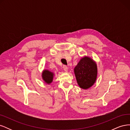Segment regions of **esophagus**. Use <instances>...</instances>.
<instances>
[{
    "mask_svg": "<svg viewBox=\"0 0 130 130\" xmlns=\"http://www.w3.org/2000/svg\"><path fill=\"white\" fill-rule=\"evenodd\" d=\"M63 70H64L66 72H68V68L66 66H63Z\"/></svg>",
    "mask_w": 130,
    "mask_h": 130,
    "instance_id": "1",
    "label": "esophagus"
}]
</instances>
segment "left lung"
I'll list each match as a JSON object with an SVG mask.
<instances>
[{"label": "left lung", "mask_w": 130, "mask_h": 130, "mask_svg": "<svg viewBox=\"0 0 130 130\" xmlns=\"http://www.w3.org/2000/svg\"><path fill=\"white\" fill-rule=\"evenodd\" d=\"M74 70L77 83L81 88L87 89L95 82L98 75L97 64L90 57L85 56L81 58Z\"/></svg>", "instance_id": "1"}]
</instances>
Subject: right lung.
I'll return each instance as SVG.
<instances>
[{"label": "right lung", "instance_id": "add662e5", "mask_svg": "<svg viewBox=\"0 0 130 130\" xmlns=\"http://www.w3.org/2000/svg\"><path fill=\"white\" fill-rule=\"evenodd\" d=\"M54 76V73L50 71L48 69H44L42 72V77L43 80L45 82L46 84H50L53 81V78Z\"/></svg>", "mask_w": 130, "mask_h": 130}]
</instances>
